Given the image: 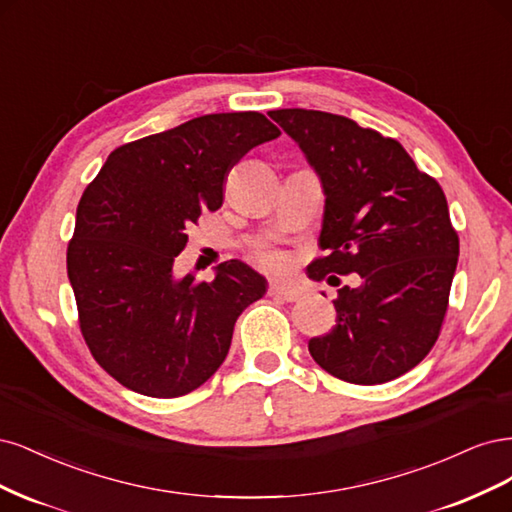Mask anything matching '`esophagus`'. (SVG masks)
I'll use <instances>...</instances> for the list:
<instances>
[{
  "instance_id": "34e87169",
  "label": "esophagus",
  "mask_w": 512,
  "mask_h": 512,
  "mask_svg": "<svg viewBox=\"0 0 512 512\" xmlns=\"http://www.w3.org/2000/svg\"><path fill=\"white\" fill-rule=\"evenodd\" d=\"M268 293L276 300H283V302H298L302 298V291L289 287V285H280V283H272Z\"/></svg>"
}]
</instances>
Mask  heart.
I'll use <instances>...</instances> for the list:
<instances>
[{
	"mask_svg": "<svg viewBox=\"0 0 512 512\" xmlns=\"http://www.w3.org/2000/svg\"><path fill=\"white\" fill-rule=\"evenodd\" d=\"M255 259L270 270H285L287 263H289L287 253L276 249V246H272V244H259L257 251H255Z\"/></svg>",
	"mask_w": 512,
	"mask_h": 512,
	"instance_id": "heart-1",
	"label": "heart"
}]
</instances>
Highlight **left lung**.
I'll return each mask as SVG.
<instances>
[{"instance_id": "obj_1", "label": "left lung", "mask_w": 512, "mask_h": 512, "mask_svg": "<svg viewBox=\"0 0 512 512\" xmlns=\"http://www.w3.org/2000/svg\"><path fill=\"white\" fill-rule=\"evenodd\" d=\"M268 114L298 142L325 193L319 246L327 253L308 274L361 278L338 291L336 325L310 338L308 351L340 381H393L432 351L447 315L459 255L447 197L398 140L332 112Z\"/></svg>"}]
</instances>
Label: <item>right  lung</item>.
Masks as SVG:
<instances>
[{"mask_svg": "<svg viewBox=\"0 0 512 512\" xmlns=\"http://www.w3.org/2000/svg\"><path fill=\"white\" fill-rule=\"evenodd\" d=\"M280 136L259 112L204 114L123 144L82 193L68 278L80 332L114 381L148 398H180L219 370L236 319L266 278L232 259L212 280L174 276L187 227L223 204L229 170Z\"/></svg>", "mask_w": 512, "mask_h": 512, "instance_id": "right-lung-1", "label": "right lung"}]
</instances>
